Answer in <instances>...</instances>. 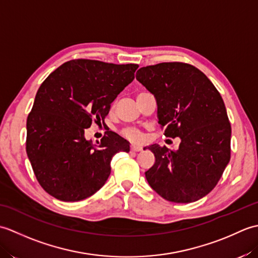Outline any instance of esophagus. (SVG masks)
Instances as JSON below:
<instances>
[{
    "instance_id": "1",
    "label": "esophagus",
    "mask_w": 258,
    "mask_h": 258,
    "mask_svg": "<svg viewBox=\"0 0 258 258\" xmlns=\"http://www.w3.org/2000/svg\"><path fill=\"white\" fill-rule=\"evenodd\" d=\"M142 149H143V147L138 146V145L131 146V151H132V152H140V151H142Z\"/></svg>"
}]
</instances>
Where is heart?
Listing matches in <instances>:
<instances>
[{"label":"heart","instance_id":"1","mask_svg":"<svg viewBox=\"0 0 258 258\" xmlns=\"http://www.w3.org/2000/svg\"><path fill=\"white\" fill-rule=\"evenodd\" d=\"M123 134L127 138L128 140L133 141V142H139L141 139V135L139 133V131H136L135 128H127L125 130Z\"/></svg>","mask_w":258,"mask_h":258}]
</instances>
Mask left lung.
<instances>
[{"instance_id": "left-lung-1", "label": "left lung", "mask_w": 258, "mask_h": 258, "mask_svg": "<svg viewBox=\"0 0 258 258\" xmlns=\"http://www.w3.org/2000/svg\"><path fill=\"white\" fill-rule=\"evenodd\" d=\"M136 80L157 103L158 123L177 151L149 146L155 163L145 177L166 201L191 203L215 187L231 158V123L220 92L190 64L160 63L141 68Z\"/></svg>"}]
</instances>
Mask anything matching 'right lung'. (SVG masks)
Masks as SVG:
<instances>
[{"label":"right lung","instance_id":"right-lung-1","mask_svg":"<svg viewBox=\"0 0 258 258\" xmlns=\"http://www.w3.org/2000/svg\"><path fill=\"white\" fill-rule=\"evenodd\" d=\"M138 68L72 59L41 84L26 120V153L48 194L64 202L87 199L105 184L112 157L130 152L128 142L116 133H107L95 145L85 139L84 131L94 120H104Z\"/></svg>","mask_w":258,"mask_h":258}]
</instances>
